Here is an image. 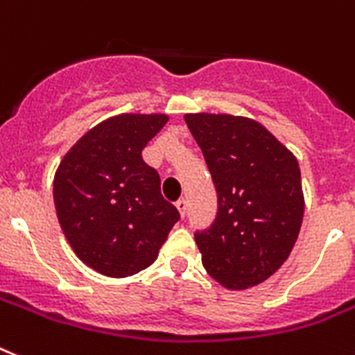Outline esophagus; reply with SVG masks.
Here are the masks:
<instances>
[{
  "label": "esophagus",
  "instance_id": "1",
  "mask_svg": "<svg viewBox=\"0 0 355 355\" xmlns=\"http://www.w3.org/2000/svg\"><path fill=\"white\" fill-rule=\"evenodd\" d=\"M177 209H178V213H180V216L184 218V216H186V213H187V202L184 200V198H182V200L177 202Z\"/></svg>",
  "mask_w": 355,
  "mask_h": 355
}]
</instances>
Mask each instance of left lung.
I'll return each instance as SVG.
<instances>
[{
	"mask_svg": "<svg viewBox=\"0 0 355 355\" xmlns=\"http://www.w3.org/2000/svg\"><path fill=\"white\" fill-rule=\"evenodd\" d=\"M218 195V213L195 242L205 270L227 288H249L284 265L305 211L296 157L260 122L187 113Z\"/></svg>",
	"mask_w": 355,
	"mask_h": 355,
	"instance_id": "8db88e82",
	"label": "left lung"
}]
</instances>
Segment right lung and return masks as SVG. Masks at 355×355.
Returning a JSON list of instances; mask_svg holds the SVG:
<instances>
[{"instance_id": "1", "label": "right lung", "mask_w": 355, "mask_h": 355, "mask_svg": "<svg viewBox=\"0 0 355 355\" xmlns=\"http://www.w3.org/2000/svg\"><path fill=\"white\" fill-rule=\"evenodd\" d=\"M164 113H122L71 146L53 177V204L77 258L110 278L150 267L177 207L160 195L159 173L142 150L168 122Z\"/></svg>"}]
</instances>
